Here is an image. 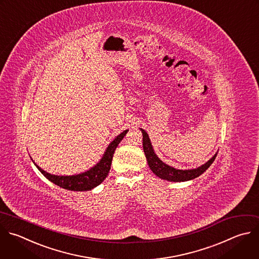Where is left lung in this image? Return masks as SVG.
<instances>
[{
  "label": "left lung",
  "mask_w": 259,
  "mask_h": 259,
  "mask_svg": "<svg viewBox=\"0 0 259 259\" xmlns=\"http://www.w3.org/2000/svg\"><path fill=\"white\" fill-rule=\"evenodd\" d=\"M143 135V150L144 154L146 156L148 165L150 169L153 171V173L160 179L170 181V182H184V181H189L192 179H195L199 177L201 174H203L204 171L210 166V164L213 162L215 159V156L218 153H215L207 162L204 164L192 168V169H178L173 166H170L164 162H162L157 155L154 153L150 139L148 137V134L143 130L140 129Z\"/></svg>",
  "instance_id": "left-lung-1"
}]
</instances>
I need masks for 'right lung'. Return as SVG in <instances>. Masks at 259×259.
Masks as SVG:
<instances>
[{"instance_id":"add662e5","label":"right lung","mask_w":259,"mask_h":259,"mask_svg":"<svg viewBox=\"0 0 259 259\" xmlns=\"http://www.w3.org/2000/svg\"><path fill=\"white\" fill-rule=\"evenodd\" d=\"M127 132L128 130L123 131L109 144L102 159L94 167L78 175H73V176L51 175L47 173V171L44 170L42 168H40L37 164H35L33 160L32 161L34 162V164L36 165V167L38 168L40 173L54 184L71 191H89L99 186L108 176L109 171L111 169V164H112V159L114 156L115 149L117 148L121 140L124 138V136L127 134Z\"/></svg>"}]
</instances>
